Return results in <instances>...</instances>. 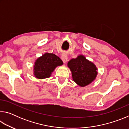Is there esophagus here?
<instances>
[{
  "instance_id": "1",
  "label": "esophagus",
  "mask_w": 129,
  "mask_h": 129,
  "mask_svg": "<svg viewBox=\"0 0 129 129\" xmlns=\"http://www.w3.org/2000/svg\"><path fill=\"white\" fill-rule=\"evenodd\" d=\"M61 59L62 60V61L64 62V63L67 62L68 61V55L66 53H62L61 55Z\"/></svg>"
}]
</instances>
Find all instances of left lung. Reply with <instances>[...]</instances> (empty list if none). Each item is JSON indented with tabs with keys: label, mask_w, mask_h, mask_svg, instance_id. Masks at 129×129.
<instances>
[{
	"label": "left lung",
	"mask_w": 129,
	"mask_h": 129,
	"mask_svg": "<svg viewBox=\"0 0 129 129\" xmlns=\"http://www.w3.org/2000/svg\"><path fill=\"white\" fill-rule=\"evenodd\" d=\"M68 67L72 73L73 81L80 86L90 84L97 75L95 65L82 55L71 59L68 63Z\"/></svg>",
	"instance_id": "left-lung-1"
}]
</instances>
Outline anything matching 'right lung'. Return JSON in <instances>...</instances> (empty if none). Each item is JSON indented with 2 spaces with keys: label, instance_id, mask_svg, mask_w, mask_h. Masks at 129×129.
<instances>
[{
  "label": "right lung",
  "instance_id": "obj_1",
  "mask_svg": "<svg viewBox=\"0 0 129 129\" xmlns=\"http://www.w3.org/2000/svg\"><path fill=\"white\" fill-rule=\"evenodd\" d=\"M62 64V60L58 56L53 53H46L36 61L34 75L40 79L49 77L55 68Z\"/></svg>",
  "mask_w": 129,
  "mask_h": 129
}]
</instances>
